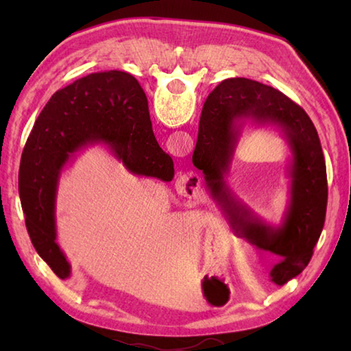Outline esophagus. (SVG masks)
Segmentation results:
<instances>
[{
  "label": "esophagus",
  "instance_id": "34e87169",
  "mask_svg": "<svg viewBox=\"0 0 351 351\" xmlns=\"http://www.w3.org/2000/svg\"><path fill=\"white\" fill-rule=\"evenodd\" d=\"M186 182H189V176H184V178H182V184H184V187H186Z\"/></svg>",
  "mask_w": 351,
  "mask_h": 351
}]
</instances>
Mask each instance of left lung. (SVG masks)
Listing matches in <instances>:
<instances>
[{"mask_svg":"<svg viewBox=\"0 0 351 351\" xmlns=\"http://www.w3.org/2000/svg\"><path fill=\"white\" fill-rule=\"evenodd\" d=\"M247 121L276 126L287 141L290 201L282 223H265L230 192L223 176ZM193 165L203 170L210 195L251 245L278 257L269 272L276 285L299 276L324 229L328 186L317 130L300 105L255 80L226 79L207 97L199 119Z\"/></svg>","mask_w":351,"mask_h":351,"instance_id":"8db88e82","label":"left lung"}]
</instances>
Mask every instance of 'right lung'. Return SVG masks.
Segmentation results:
<instances>
[{"label":"right lung","instance_id":"add662e5","mask_svg":"<svg viewBox=\"0 0 351 351\" xmlns=\"http://www.w3.org/2000/svg\"><path fill=\"white\" fill-rule=\"evenodd\" d=\"M102 144L130 173L171 181L173 159L153 134L145 93L123 71L94 73L58 90L40 112L21 154L19 192L35 251L64 280L71 265L57 245L62 171L83 148Z\"/></svg>","mask_w":351,"mask_h":351}]
</instances>
